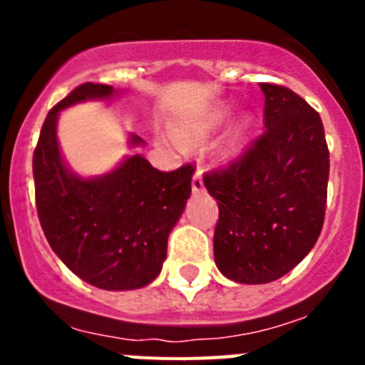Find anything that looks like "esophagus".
Returning <instances> with one entry per match:
<instances>
[{
    "label": "esophagus",
    "instance_id": "34e87169",
    "mask_svg": "<svg viewBox=\"0 0 365 365\" xmlns=\"http://www.w3.org/2000/svg\"><path fill=\"white\" fill-rule=\"evenodd\" d=\"M192 190H193V193H202V192H205V182H202L201 170H197V172H195V175H193Z\"/></svg>",
    "mask_w": 365,
    "mask_h": 365
}]
</instances>
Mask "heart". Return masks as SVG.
<instances>
[{
  "label": "heart",
  "instance_id": "heart-1",
  "mask_svg": "<svg viewBox=\"0 0 365 365\" xmlns=\"http://www.w3.org/2000/svg\"><path fill=\"white\" fill-rule=\"evenodd\" d=\"M232 113H234V108L227 104V102L215 104L201 118H197L192 124L182 125L179 130V138L186 144L205 143V140L214 137L222 125L227 124L228 118L232 117ZM254 128H256V117H254L252 113H243L230 125V130L227 131L222 143L219 144V159H222L225 163H230V160L237 159L240 155H243V151L248 146V140H250L254 133Z\"/></svg>",
  "mask_w": 365,
  "mask_h": 365
}]
</instances>
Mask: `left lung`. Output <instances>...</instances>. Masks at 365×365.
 I'll use <instances>...</instances> for the list:
<instances>
[{
    "mask_svg": "<svg viewBox=\"0 0 365 365\" xmlns=\"http://www.w3.org/2000/svg\"><path fill=\"white\" fill-rule=\"evenodd\" d=\"M267 131L227 170L205 177L217 201L215 265L235 283L291 272L324 227L329 150L320 115L294 91L259 83Z\"/></svg>",
    "mask_w": 365,
    "mask_h": 365,
    "instance_id": "left-lung-1",
    "label": "left lung"
}]
</instances>
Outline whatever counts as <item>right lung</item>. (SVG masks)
<instances>
[{
	"mask_svg": "<svg viewBox=\"0 0 365 365\" xmlns=\"http://www.w3.org/2000/svg\"><path fill=\"white\" fill-rule=\"evenodd\" d=\"M120 89L82 83L54 106L41 125L32 173L43 234L63 265L104 291H135L163 270L168 237L192 193L193 168L155 170L137 148L146 143L128 135L131 153L108 173L83 177L71 170L58 143L63 109L87 100H115Z\"/></svg>",
	"mask_w": 365,
	"mask_h": 365,
	"instance_id": "add662e5",
	"label": "right lung"
}]
</instances>
